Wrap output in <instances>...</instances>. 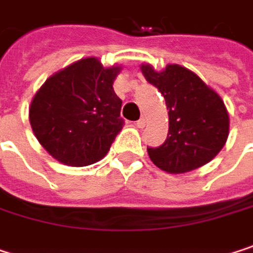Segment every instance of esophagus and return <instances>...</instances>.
Wrapping results in <instances>:
<instances>
[{"mask_svg": "<svg viewBox=\"0 0 253 253\" xmlns=\"http://www.w3.org/2000/svg\"><path fill=\"white\" fill-rule=\"evenodd\" d=\"M136 126L139 127V128H143V127L146 126V119L142 117L140 120H137V122H136Z\"/></svg>", "mask_w": 253, "mask_h": 253, "instance_id": "1", "label": "esophagus"}]
</instances>
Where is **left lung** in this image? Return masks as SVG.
I'll list each match as a JSON object with an SVG mask.
<instances>
[{
  "instance_id": "8db88e82",
  "label": "left lung",
  "mask_w": 253,
  "mask_h": 253,
  "mask_svg": "<svg viewBox=\"0 0 253 253\" xmlns=\"http://www.w3.org/2000/svg\"><path fill=\"white\" fill-rule=\"evenodd\" d=\"M140 70L158 87L169 110L167 139L158 148H148L151 161L171 174L187 173L210 163L228 137L230 120L220 95L178 64H169L163 72L142 64Z\"/></svg>"
}]
</instances>
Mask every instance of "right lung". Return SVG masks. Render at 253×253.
I'll return each instance as SVG.
<instances>
[{
  "instance_id": "add662e5",
  "label": "right lung",
  "mask_w": 253,
  "mask_h": 253,
  "mask_svg": "<svg viewBox=\"0 0 253 253\" xmlns=\"http://www.w3.org/2000/svg\"><path fill=\"white\" fill-rule=\"evenodd\" d=\"M120 66L82 58L46 79L29 107L39 143L57 161L84 167L102 160L123 128L122 99L113 83Z\"/></svg>"
}]
</instances>
